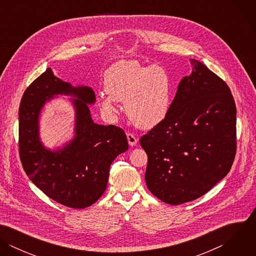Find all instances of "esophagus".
I'll list each match as a JSON object with an SVG mask.
<instances>
[{
  "mask_svg": "<svg viewBox=\"0 0 256 256\" xmlns=\"http://www.w3.org/2000/svg\"><path fill=\"white\" fill-rule=\"evenodd\" d=\"M127 140H128V143H129L130 146H135L138 142V138L132 133L127 134Z\"/></svg>",
  "mask_w": 256,
  "mask_h": 256,
  "instance_id": "esophagus-1",
  "label": "esophagus"
}]
</instances>
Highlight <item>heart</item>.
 <instances>
[{
    "mask_svg": "<svg viewBox=\"0 0 256 256\" xmlns=\"http://www.w3.org/2000/svg\"><path fill=\"white\" fill-rule=\"evenodd\" d=\"M100 104L110 118L118 113L116 102H124L128 118L142 129L160 125L172 106V84L170 74L158 65L145 66L137 61H120L106 70Z\"/></svg>",
    "mask_w": 256,
    "mask_h": 256,
    "instance_id": "obj_1",
    "label": "heart"
}]
</instances>
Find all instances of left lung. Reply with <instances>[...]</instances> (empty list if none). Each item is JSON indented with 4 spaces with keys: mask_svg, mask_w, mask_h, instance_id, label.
Returning <instances> with one entry per match:
<instances>
[{
    "mask_svg": "<svg viewBox=\"0 0 256 256\" xmlns=\"http://www.w3.org/2000/svg\"><path fill=\"white\" fill-rule=\"evenodd\" d=\"M178 84L168 117L140 139L145 180L160 200H195L230 172L236 152V108L230 88L201 62Z\"/></svg>",
    "mask_w": 256,
    "mask_h": 256,
    "instance_id": "8db88e82",
    "label": "left lung"
}]
</instances>
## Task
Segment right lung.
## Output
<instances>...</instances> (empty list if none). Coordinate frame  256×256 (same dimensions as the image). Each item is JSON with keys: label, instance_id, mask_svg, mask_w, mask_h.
Instances as JSON below:
<instances>
[{"label": "right lung", "instance_id": "right-lung-1", "mask_svg": "<svg viewBox=\"0 0 256 256\" xmlns=\"http://www.w3.org/2000/svg\"><path fill=\"white\" fill-rule=\"evenodd\" d=\"M72 94L76 108V136L61 150L49 151L38 136V118L44 104L55 94ZM96 96L88 86L73 88L48 68L26 90L18 112V150L22 168L49 198L74 209L96 203L106 189L110 164L128 150L122 128L92 120L88 104Z\"/></svg>", "mask_w": 256, "mask_h": 256}]
</instances>
